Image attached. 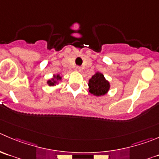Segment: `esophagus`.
I'll return each mask as SVG.
<instances>
[{
	"instance_id": "esophagus-1",
	"label": "esophagus",
	"mask_w": 159,
	"mask_h": 159,
	"mask_svg": "<svg viewBox=\"0 0 159 159\" xmlns=\"http://www.w3.org/2000/svg\"><path fill=\"white\" fill-rule=\"evenodd\" d=\"M75 71H78V72H81V68L80 67H76L75 68Z\"/></svg>"
}]
</instances>
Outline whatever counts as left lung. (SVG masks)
Returning <instances> with one entry per match:
<instances>
[{
    "mask_svg": "<svg viewBox=\"0 0 159 159\" xmlns=\"http://www.w3.org/2000/svg\"><path fill=\"white\" fill-rule=\"evenodd\" d=\"M89 92L95 96L99 97L106 95L110 89V83L101 72H95L89 80Z\"/></svg>",
    "mask_w": 159,
    "mask_h": 159,
    "instance_id": "obj_1",
    "label": "left lung"
}]
</instances>
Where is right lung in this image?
Returning a JSON list of instances; mask_svg holds the SVG:
<instances>
[{"mask_svg":"<svg viewBox=\"0 0 159 159\" xmlns=\"http://www.w3.org/2000/svg\"><path fill=\"white\" fill-rule=\"evenodd\" d=\"M61 80H62V77H61L59 74H57V75H53V78L47 80V84H48L49 86H56L57 84H58L59 81H61Z\"/></svg>","mask_w":159,"mask_h":159,"instance_id":"1","label":"right lung"}]
</instances>
